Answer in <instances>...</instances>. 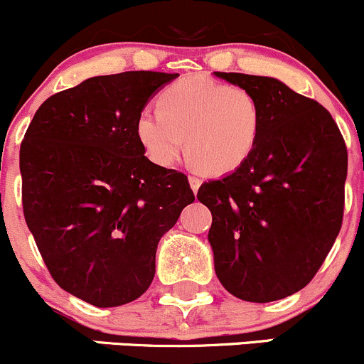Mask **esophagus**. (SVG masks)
I'll return each mask as SVG.
<instances>
[{
  "instance_id": "obj_1",
  "label": "esophagus",
  "mask_w": 364,
  "mask_h": 364,
  "mask_svg": "<svg viewBox=\"0 0 364 364\" xmlns=\"http://www.w3.org/2000/svg\"><path fill=\"white\" fill-rule=\"evenodd\" d=\"M189 183H191V189H193L194 194H196L199 186H201V178L196 177V175H189Z\"/></svg>"
}]
</instances>
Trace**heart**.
Wrapping results in <instances>:
<instances>
[{"label":"heart","mask_w":364,"mask_h":364,"mask_svg":"<svg viewBox=\"0 0 364 364\" xmlns=\"http://www.w3.org/2000/svg\"><path fill=\"white\" fill-rule=\"evenodd\" d=\"M264 107L248 90L203 76L175 81L159 95V109H144L135 132L152 163L171 166L187 156L208 175L243 166L259 146Z\"/></svg>","instance_id":"b5f03b06"}]
</instances>
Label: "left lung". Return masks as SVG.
I'll return each instance as SVG.
<instances>
[{"instance_id":"left-lung-1","label":"left lung","mask_w":364,"mask_h":364,"mask_svg":"<svg viewBox=\"0 0 364 364\" xmlns=\"http://www.w3.org/2000/svg\"><path fill=\"white\" fill-rule=\"evenodd\" d=\"M217 76L260 100L264 128L243 166L198 191L212 212L215 272L237 299L272 302L311 283L337 240L347 147L321 104L274 77Z\"/></svg>"}]
</instances>
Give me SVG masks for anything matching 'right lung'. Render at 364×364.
Instances as JSON below:
<instances>
[{"instance_id":"obj_1","label":"right lung","mask_w":364,"mask_h":364,"mask_svg":"<svg viewBox=\"0 0 364 364\" xmlns=\"http://www.w3.org/2000/svg\"><path fill=\"white\" fill-rule=\"evenodd\" d=\"M178 74L85 80L40 105L21 146L22 208L50 274L95 307L139 299L163 234L194 201L182 171L147 159L135 124Z\"/></svg>"}]
</instances>
